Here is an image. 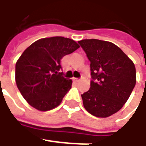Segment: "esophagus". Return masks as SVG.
<instances>
[{"mask_svg":"<svg viewBox=\"0 0 146 146\" xmlns=\"http://www.w3.org/2000/svg\"><path fill=\"white\" fill-rule=\"evenodd\" d=\"M80 80V79H77V78H74V81L75 82H79Z\"/></svg>","mask_w":146,"mask_h":146,"instance_id":"esophagus-1","label":"esophagus"}]
</instances>
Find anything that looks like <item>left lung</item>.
I'll return each mask as SVG.
<instances>
[{"instance_id":"1","label":"left lung","mask_w":146,"mask_h":146,"mask_svg":"<svg viewBox=\"0 0 146 146\" xmlns=\"http://www.w3.org/2000/svg\"><path fill=\"white\" fill-rule=\"evenodd\" d=\"M78 43L90 61L93 79L81 95L84 106L96 117H109L123 106L135 87V65L113 43L97 39Z\"/></svg>"}]
</instances>
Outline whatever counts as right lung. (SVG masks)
<instances>
[{
    "instance_id": "obj_1",
    "label": "right lung",
    "mask_w": 146,
    "mask_h": 146,
    "mask_svg": "<svg viewBox=\"0 0 146 146\" xmlns=\"http://www.w3.org/2000/svg\"><path fill=\"white\" fill-rule=\"evenodd\" d=\"M80 48L69 38H43L31 44L15 66V81L22 96L32 107L47 111L58 106L71 88L63 77L61 59Z\"/></svg>"
}]
</instances>
